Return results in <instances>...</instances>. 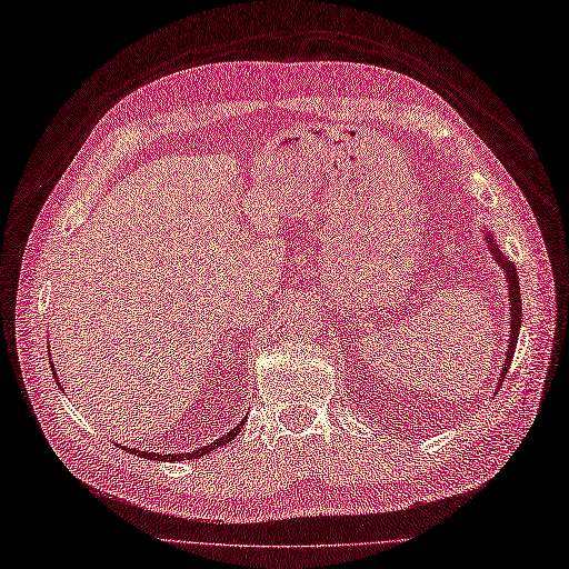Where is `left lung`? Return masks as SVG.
I'll list each match as a JSON object with an SVG mask.
<instances>
[{"instance_id": "1", "label": "left lung", "mask_w": 569, "mask_h": 569, "mask_svg": "<svg viewBox=\"0 0 569 569\" xmlns=\"http://www.w3.org/2000/svg\"><path fill=\"white\" fill-rule=\"evenodd\" d=\"M490 239V237H488ZM488 246H490V251L495 253V258L500 260V266L505 268V272H507V282H509V301H511V307H509V311H511V330H509V350H507V362H505V367H502V379L500 381H505V377H507V369H509V365H511V357H515V350H517V340H519V328H521V295H519V277H517V268H515V262H509L502 253H500V248H495V243L492 241H488Z\"/></svg>"}]
</instances>
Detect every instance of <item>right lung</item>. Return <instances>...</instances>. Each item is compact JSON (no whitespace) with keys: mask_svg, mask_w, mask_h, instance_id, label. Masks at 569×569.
<instances>
[{"mask_svg":"<svg viewBox=\"0 0 569 569\" xmlns=\"http://www.w3.org/2000/svg\"><path fill=\"white\" fill-rule=\"evenodd\" d=\"M243 427V422L241 425H237L231 429V432H227L224 437H219L217 441H212L210 447H202V449H198V451H188V453H154V451H142V456H147V459H151V461H176V459H180V461H190V459H198V456H204L207 451H212L214 447H224V445H229V441L237 437V432L239 429ZM137 453H140V449H137Z\"/></svg>","mask_w":569,"mask_h":569,"instance_id":"1","label":"right lung"}]
</instances>
